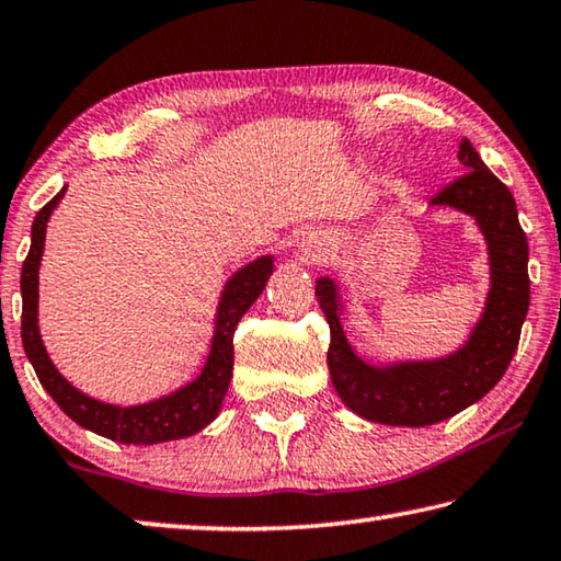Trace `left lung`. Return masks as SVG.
I'll return each instance as SVG.
<instances>
[{"mask_svg": "<svg viewBox=\"0 0 561 561\" xmlns=\"http://www.w3.org/2000/svg\"><path fill=\"white\" fill-rule=\"evenodd\" d=\"M467 174L437 194L432 204L467 211L482 227L492 260L486 312L465 350L439 362L369 367L354 357L340 322L334 282H317V301L329 322L327 364L336 394L354 414L389 426H426L449 420L482 399L510 367L529 309V244L512 192L489 172L469 139L459 141Z\"/></svg>", "mask_w": 561, "mask_h": 561, "instance_id": "obj_1", "label": "left lung"}]
</instances>
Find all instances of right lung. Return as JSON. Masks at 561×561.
Returning a JSON list of instances; mask_svg holds the SVG:
<instances>
[{
    "instance_id": "right-lung-1",
    "label": "right lung",
    "mask_w": 561,
    "mask_h": 561,
    "mask_svg": "<svg viewBox=\"0 0 561 561\" xmlns=\"http://www.w3.org/2000/svg\"><path fill=\"white\" fill-rule=\"evenodd\" d=\"M65 192L67 186H61L57 197L44 204L37 217H34L32 247L22 264V344L34 371H37L39 385L47 389L49 397L55 399L69 420H75L89 432L102 434L106 439L124 444H157L192 437V434H197L215 420L221 402H225L234 367V329L247 309L262 295L264 284L272 274V256H262V260L247 264L244 270H239L227 282L209 359L192 385L182 387L180 392L157 399V402L139 407H114L96 402V399L75 389L55 369V364L49 362L47 350H44L39 340L37 327V272L44 249V232H47L51 209L65 197Z\"/></svg>"
}]
</instances>
